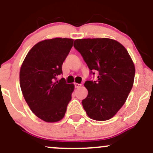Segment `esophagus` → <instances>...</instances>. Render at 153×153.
<instances>
[{"mask_svg": "<svg viewBox=\"0 0 153 153\" xmlns=\"http://www.w3.org/2000/svg\"><path fill=\"white\" fill-rule=\"evenodd\" d=\"M74 86L76 88H79V87H81L82 85L81 84H78V83H74Z\"/></svg>", "mask_w": 153, "mask_h": 153, "instance_id": "34e87169", "label": "esophagus"}]
</instances>
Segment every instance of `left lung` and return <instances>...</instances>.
<instances>
[{
  "instance_id": "left-lung-1",
  "label": "left lung",
  "mask_w": 153,
  "mask_h": 153,
  "mask_svg": "<svg viewBox=\"0 0 153 153\" xmlns=\"http://www.w3.org/2000/svg\"><path fill=\"white\" fill-rule=\"evenodd\" d=\"M74 47L81 53L90 74L97 71V81H87L88 90L82 105L87 116L106 121L117 114L133 87L135 67L128 51L109 38L77 39Z\"/></svg>"
}]
</instances>
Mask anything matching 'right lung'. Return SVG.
<instances>
[{
  "instance_id": "add662e5",
  "label": "right lung",
  "mask_w": 153,
  "mask_h": 153,
  "mask_svg": "<svg viewBox=\"0 0 153 153\" xmlns=\"http://www.w3.org/2000/svg\"><path fill=\"white\" fill-rule=\"evenodd\" d=\"M73 39H45L35 45L22 63L20 87L26 102L35 116L48 123L64 117L74 84L56 76L62 74L63 61L73 46Z\"/></svg>"
}]
</instances>
